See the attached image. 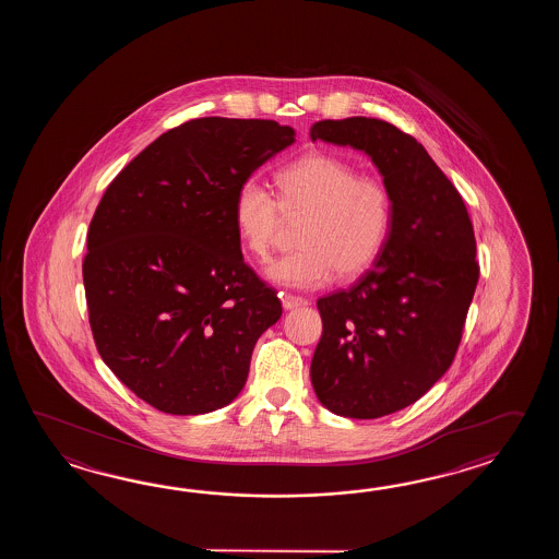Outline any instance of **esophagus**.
Returning <instances> with one entry per match:
<instances>
[{"label": "esophagus", "instance_id": "34e87169", "mask_svg": "<svg viewBox=\"0 0 559 559\" xmlns=\"http://www.w3.org/2000/svg\"><path fill=\"white\" fill-rule=\"evenodd\" d=\"M280 297H282L284 309H297L308 306V299H304V297L292 296V294H280Z\"/></svg>", "mask_w": 559, "mask_h": 559}]
</instances>
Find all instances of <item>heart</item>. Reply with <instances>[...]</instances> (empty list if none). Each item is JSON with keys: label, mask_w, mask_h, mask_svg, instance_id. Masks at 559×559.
Here are the masks:
<instances>
[{"label": "heart", "mask_w": 559, "mask_h": 559, "mask_svg": "<svg viewBox=\"0 0 559 559\" xmlns=\"http://www.w3.org/2000/svg\"><path fill=\"white\" fill-rule=\"evenodd\" d=\"M277 198L246 179L234 203V222L253 258L270 255L285 219H304L299 250L267 263L275 285L320 289L340 277H356L378 258L390 227V195L378 179L328 154H306L275 176Z\"/></svg>", "instance_id": "b5f03b06"}]
</instances>
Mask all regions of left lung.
I'll list each match as a JSON object with an SVG mask.
<instances>
[{
    "label": "left lung",
    "mask_w": 559,
    "mask_h": 559,
    "mask_svg": "<svg viewBox=\"0 0 559 559\" xmlns=\"http://www.w3.org/2000/svg\"><path fill=\"white\" fill-rule=\"evenodd\" d=\"M309 138L364 152L390 195L373 267L318 299L323 333L309 369L323 407L376 419L417 402L452 366L479 277L474 226L426 147L392 123L323 119Z\"/></svg>",
    "instance_id": "8db88e82"
}]
</instances>
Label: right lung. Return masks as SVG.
Returning <instances> with one entry per match:
<instances>
[{
  "label": "right lung",
  "mask_w": 559,
  "mask_h": 559,
  "mask_svg": "<svg viewBox=\"0 0 559 559\" xmlns=\"http://www.w3.org/2000/svg\"><path fill=\"white\" fill-rule=\"evenodd\" d=\"M294 142L272 119H191L135 155L95 210L84 285L97 352L164 414L231 404L258 337L282 318L243 262L234 203Z\"/></svg>",
  "instance_id": "1"
}]
</instances>
